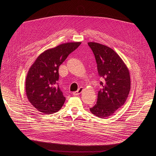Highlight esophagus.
I'll return each mask as SVG.
<instances>
[{"label":"esophagus","mask_w":156,"mask_h":156,"mask_svg":"<svg viewBox=\"0 0 156 156\" xmlns=\"http://www.w3.org/2000/svg\"><path fill=\"white\" fill-rule=\"evenodd\" d=\"M83 90H84V89H83V87H80L78 90V91H75V92L73 93V96H78V95L80 94L83 91Z\"/></svg>","instance_id":"34e87169"}]
</instances>
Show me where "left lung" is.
<instances>
[{
	"instance_id": "8db88e82",
	"label": "left lung",
	"mask_w": 156,
	"mask_h": 156,
	"mask_svg": "<svg viewBox=\"0 0 156 156\" xmlns=\"http://www.w3.org/2000/svg\"><path fill=\"white\" fill-rule=\"evenodd\" d=\"M98 65L99 75L103 79L95 105L90 108L96 116L105 119L113 115L125 102L130 90L129 72L120 57L103 44L90 42Z\"/></svg>"
}]
</instances>
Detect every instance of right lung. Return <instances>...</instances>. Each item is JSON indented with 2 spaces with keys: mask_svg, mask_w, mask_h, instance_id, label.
Masks as SVG:
<instances>
[{
  "mask_svg": "<svg viewBox=\"0 0 156 156\" xmlns=\"http://www.w3.org/2000/svg\"><path fill=\"white\" fill-rule=\"evenodd\" d=\"M81 43L66 42L45 51L29 69L25 84L27 96L30 102L39 112L52 114L63 106L65 98L57 83L58 67Z\"/></svg>",
  "mask_w": 156,
  "mask_h": 156,
  "instance_id": "obj_1",
  "label": "right lung"
}]
</instances>
